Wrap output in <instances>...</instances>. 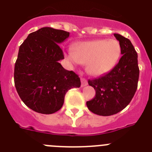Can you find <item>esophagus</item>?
<instances>
[{"label":"esophagus","mask_w":152,"mask_h":152,"mask_svg":"<svg viewBox=\"0 0 152 152\" xmlns=\"http://www.w3.org/2000/svg\"><path fill=\"white\" fill-rule=\"evenodd\" d=\"M81 86L82 87H85V86H86L88 85V82L87 80H86V79H84V78H81Z\"/></svg>","instance_id":"1"}]
</instances>
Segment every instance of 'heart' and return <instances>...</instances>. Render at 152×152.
Masks as SVG:
<instances>
[{
  "mask_svg": "<svg viewBox=\"0 0 152 152\" xmlns=\"http://www.w3.org/2000/svg\"><path fill=\"white\" fill-rule=\"evenodd\" d=\"M121 55V45L117 39H100L76 44L65 56L73 64H87L89 74L100 76L111 71Z\"/></svg>",
  "mask_w": 152,
  "mask_h": 152,
  "instance_id": "heart-1",
  "label": "heart"
}]
</instances>
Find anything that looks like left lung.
Returning a JSON list of instances; mask_svg holds the SVG:
<instances>
[{
  "instance_id": "obj_1",
  "label": "left lung",
  "mask_w": 152,
  "mask_h": 152,
  "mask_svg": "<svg viewBox=\"0 0 152 152\" xmlns=\"http://www.w3.org/2000/svg\"><path fill=\"white\" fill-rule=\"evenodd\" d=\"M121 47V58L108 73L88 80L96 91L95 97L87 101L88 108L94 114L109 116L116 114L130 103L138 86L140 69L138 55L130 39L114 34Z\"/></svg>"
}]
</instances>
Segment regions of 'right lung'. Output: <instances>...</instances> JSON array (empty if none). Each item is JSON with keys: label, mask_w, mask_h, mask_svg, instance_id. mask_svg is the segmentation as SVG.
Returning a JSON list of instances; mask_svg holds the SVG:
<instances>
[{"label": "right lung", "mask_w": 152, "mask_h": 152, "mask_svg": "<svg viewBox=\"0 0 152 152\" xmlns=\"http://www.w3.org/2000/svg\"><path fill=\"white\" fill-rule=\"evenodd\" d=\"M69 36L67 31L45 27L30 34L19 47L14 69L15 88L24 103L37 113L58 111L68 90L80 87L79 76L59 63L64 57L58 44Z\"/></svg>", "instance_id": "obj_1"}]
</instances>
